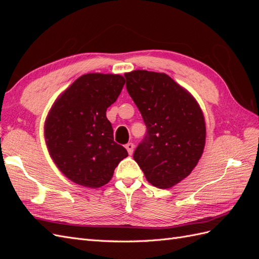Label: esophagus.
Returning a JSON list of instances; mask_svg holds the SVG:
<instances>
[{
  "mask_svg": "<svg viewBox=\"0 0 259 259\" xmlns=\"http://www.w3.org/2000/svg\"><path fill=\"white\" fill-rule=\"evenodd\" d=\"M125 148H126L128 154H133V151H134V144L128 143V144L125 145Z\"/></svg>",
  "mask_w": 259,
  "mask_h": 259,
  "instance_id": "1",
  "label": "esophagus"
}]
</instances>
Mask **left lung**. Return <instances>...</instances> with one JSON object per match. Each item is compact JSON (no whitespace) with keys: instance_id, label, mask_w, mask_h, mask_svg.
<instances>
[{"instance_id":"obj_1","label":"left lung","mask_w":259,"mask_h":259,"mask_svg":"<svg viewBox=\"0 0 259 259\" xmlns=\"http://www.w3.org/2000/svg\"><path fill=\"white\" fill-rule=\"evenodd\" d=\"M147 127L133 158L151 185L166 189L197 165L205 145L204 116L195 99L165 73L124 74Z\"/></svg>"}]
</instances>
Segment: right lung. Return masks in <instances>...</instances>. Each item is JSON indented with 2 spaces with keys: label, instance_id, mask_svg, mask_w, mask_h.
<instances>
[{
  "label": "right lung",
  "instance_id": "add662e5",
  "mask_svg": "<svg viewBox=\"0 0 259 259\" xmlns=\"http://www.w3.org/2000/svg\"><path fill=\"white\" fill-rule=\"evenodd\" d=\"M124 84V77L117 74H84L56 100L46 119L52 159L77 185L98 188L108 184L117 164L128 155L113 140L106 116Z\"/></svg>",
  "mask_w": 259,
  "mask_h": 259
}]
</instances>
